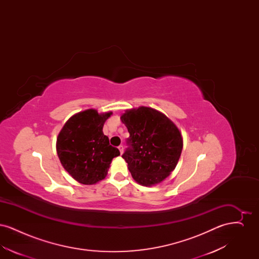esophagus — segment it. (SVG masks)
Listing matches in <instances>:
<instances>
[{
  "mask_svg": "<svg viewBox=\"0 0 259 259\" xmlns=\"http://www.w3.org/2000/svg\"><path fill=\"white\" fill-rule=\"evenodd\" d=\"M118 149H119V151H120V153L122 154L123 153V150H124V147L122 146V145H120L119 147H118Z\"/></svg>",
  "mask_w": 259,
  "mask_h": 259,
  "instance_id": "34e87169",
  "label": "esophagus"
}]
</instances>
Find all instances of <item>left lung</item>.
I'll return each instance as SVG.
<instances>
[{
  "instance_id": "obj_1",
  "label": "left lung",
  "mask_w": 259,
  "mask_h": 259,
  "mask_svg": "<svg viewBox=\"0 0 259 259\" xmlns=\"http://www.w3.org/2000/svg\"><path fill=\"white\" fill-rule=\"evenodd\" d=\"M121 120L129 138L122 158L140 185L159 184L176 168L183 149L177 126L160 111L140 107L125 111Z\"/></svg>"
}]
</instances>
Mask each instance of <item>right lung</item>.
<instances>
[{
  "mask_svg": "<svg viewBox=\"0 0 259 259\" xmlns=\"http://www.w3.org/2000/svg\"><path fill=\"white\" fill-rule=\"evenodd\" d=\"M111 112L95 110L73 115L62 128L56 149L65 170L82 185H94L105 179L112 158L120 154L104 135L103 126Z\"/></svg>",
  "mask_w": 259,
  "mask_h": 259,
  "instance_id": "add662e5",
  "label": "right lung"
}]
</instances>
